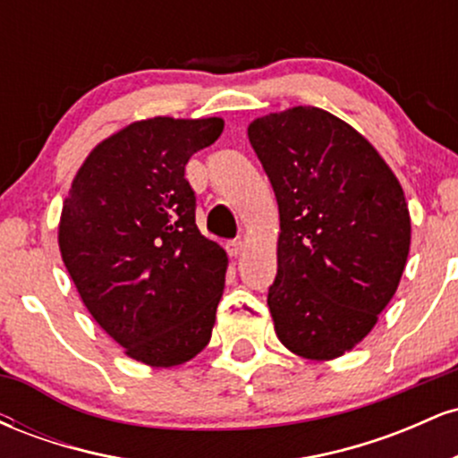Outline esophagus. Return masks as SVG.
<instances>
[{"instance_id": "34e87169", "label": "esophagus", "mask_w": 458, "mask_h": 458, "mask_svg": "<svg viewBox=\"0 0 458 458\" xmlns=\"http://www.w3.org/2000/svg\"><path fill=\"white\" fill-rule=\"evenodd\" d=\"M225 251H228V256H239L243 251V241H228Z\"/></svg>"}]
</instances>
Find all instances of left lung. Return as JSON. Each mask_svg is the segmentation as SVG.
<instances>
[{
  "label": "left lung",
  "mask_w": 458,
  "mask_h": 458,
  "mask_svg": "<svg viewBox=\"0 0 458 458\" xmlns=\"http://www.w3.org/2000/svg\"><path fill=\"white\" fill-rule=\"evenodd\" d=\"M251 148L280 208L269 303L277 338L334 360L370 334L396 293L411 243L398 178L364 135L318 107L256 118Z\"/></svg>",
  "instance_id": "8db88e82"
}]
</instances>
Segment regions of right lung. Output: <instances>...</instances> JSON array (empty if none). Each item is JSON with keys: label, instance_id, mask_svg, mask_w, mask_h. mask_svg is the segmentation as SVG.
Instances as JSON below:
<instances>
[{"label": "right lung", "instance_id": "add662e5", "mask_svg": "<svg viewBox=\"0 0 458 458\" xmlns=\"http://www.w3.org/2000/svg\"><path fill=\"white\" fill-rule=\"evenodd\" d=\"M222 131V118L129 124L88 155L62 207L57 241L81 301L148 366L185 364L211 340L228 256L199 234L185 165Z\"/></svg>", "mask_w": 458, "mask_h": 458}]
</instances>
